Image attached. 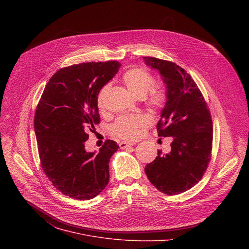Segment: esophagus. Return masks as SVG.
<instances>
[{"label":"esophagus","mask_w":249,"mask_h":249,"mask_svg":"<svg viewBox=\"0 0 249 249\" xmlns=\"http://www.w3.org/2000/svg\"><path fill=\"white\" fill-rule=\"evenodd\" d=\"M136 142H121L119 143V145H120V147L121 148H126V147H128V146H132V145H134Z\"/></svg>","instance_id":"34e87169"}]
</instances>
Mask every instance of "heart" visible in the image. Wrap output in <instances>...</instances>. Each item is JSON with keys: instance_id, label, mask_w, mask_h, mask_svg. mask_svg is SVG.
<instances>
[{"instance_id": "heart-1", "label": "heart", "mask_w": 249, "mask_h": 249, "mask_svg": "<svg viewBox=\"0 0 249 249\" xmlns=\"http://www.w3.org/2000/svg\"><path fill=\"white\" fill-rule=\"evenodd\" d=\"M123 82L129 93L136 99H144L145 105L150 110H158L164 107L166 102V90L160 84H153L154 77L142 68H131L123 75ZM110 86L105 85L99 92L97 103L102 108ZM147 121L142 115L122 116L111 126V132L123 139L136 138Z\"/></svg>"}]
</instances>
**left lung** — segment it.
I'll return each mask as SVG.
<instances>
[{
    "instance_id": "left-lung-1",
    "label": "left lung",
    "mask_w": 249,
    "mask_h": 249,
    "mask_svg": "<svg viewBox=\"0 0 249 249\" xmlns=\"http://www.w3.org/2000/svg\"><path fill=\"white\" fill-rule=\"evenodd\" d=\"M166 84V105L157 123L159 136L172 137L171 151L158 150L144 168L150 183L166 195H178L203 177L211 159L213 124L205 100L191 75L176 63L143 56Z\"/></svg>"
}]
</instances>
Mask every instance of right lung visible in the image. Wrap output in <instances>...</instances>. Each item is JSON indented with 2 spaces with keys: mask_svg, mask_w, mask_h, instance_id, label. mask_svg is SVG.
Wrapping results in <instances>:
<instances>
[{
  "mask_svg": "<svg viewBox=\"0 0 249 249\" xmlns=\"http://www.w3.org/2000/svg\"><path fill=\"white\" fill-rule=\"evenodd\" d=\"M118 61L62 68L46 85L35 116L42 169L62 194L80 200L96 197L109 181V161L119 145L107 140L99 152L85 150L88 131L100 124L97 98L118 72Z\"/></svg>",
  "mask_w": 249,
  "mask_h": 249,
  "instance_id": "obj_1",
  "label": "right lung"
}]
</instances>
